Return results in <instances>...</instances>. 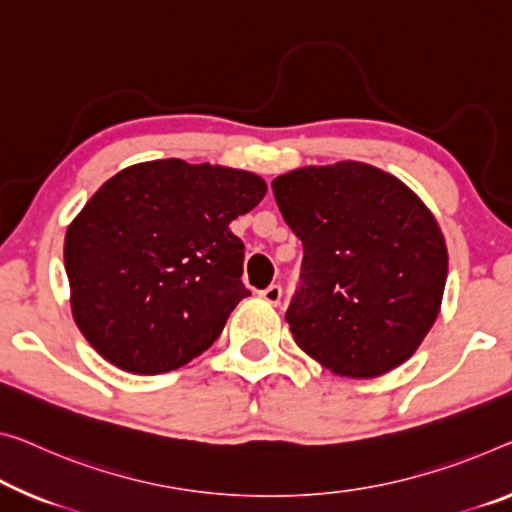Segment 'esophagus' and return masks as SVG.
Masks as SVG:
<instances>
[{"label": "esophagus", "mask_w": 512, "mask_h": 512, "mask_svg": "<svg viewBox=\"0 0 512 512\" xmlns=\"http://www.w3.org/2000/svg\"><path fill=\"white\" fill-rule=\"evenodd\" d=\"M261 297L272 306H277L281 302V286L279 283H272V286H267L265 290H261Z\"/></svg>", "instance_id": "1"}]
</instances>
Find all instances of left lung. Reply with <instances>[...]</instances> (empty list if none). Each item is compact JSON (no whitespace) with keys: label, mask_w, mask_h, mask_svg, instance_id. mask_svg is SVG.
Here are the masks:
<instances>
[{"label":"left lung","mask_w":512,"mask_h":512,"mask_svg":"<svg viewBox=\"0 0 512 512\" xmlns=\"http://www.w3.org/2000/svg\"><path fill=\"white\" fill-rule=\"evenodd\" d=\"M272 190L304 247L302 286L286 311L295 343L352 380L410 359L437 320L448 274L426 203L355 160L288 171Z\"/></svg>","instance_id":"8db88e82"}]
</instances>
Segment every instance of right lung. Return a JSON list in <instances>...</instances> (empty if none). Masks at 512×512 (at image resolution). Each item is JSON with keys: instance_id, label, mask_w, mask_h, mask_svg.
<instances>
[{"instance_id": "obj_1", "label": "right lung", "mask_w": 512, "mask_h": 512, "mask_svg": "<svg viewBox=\"0 0 512 512\" xmlns=\"http://www.w3.org/2000/svg\"><path fill=\"white\" fill-rule=\"evenodd\" d=\"M267 192L251 171L139 162L86 201L64 242L70 309L91 348L157 375L206 352L242 297L245 245L229 224Z\"/></svg>"}]
</instances>
